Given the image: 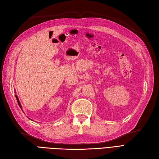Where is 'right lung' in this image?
Returning a JSON list of instances; mask_svg holds the SVG:
<instances>
[{
	"mask_svg": "<svg viewBox=\"0 0 159 159\" xmlns=\"http://www.w3.org/2000/svg\"><path fill=\"white\" fill-rule=\"evenodd\" d=\"M15 97H16V99H17V103H18V104H19V107H20V108L21 109V110H22V108H21V103H20V102H19V99H18V97H17V95H15Z\"/></svg>",
	"mask_w": 159,
	"mask_h": 159,
	"instance_id": "1",
	"label": "right lung"
}]
</instances>
